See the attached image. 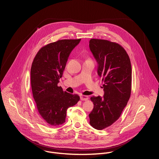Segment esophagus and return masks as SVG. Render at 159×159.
<instances>
[{"label": "esophagus", "mask_w": 159, "mask_h": 159, "mask_svg": "<svg viewBox=\"0 0 159 159\" xmlns=\"http://www.w3.org/2000/svg\"><path fill=\"white\" fill-rule=\"evenodd\" d=\"M89 94L85 91H83L82 94V96H81V99H88V96H89Z\"/></svg>", "instance_id": "34e87169"}]
</instances>
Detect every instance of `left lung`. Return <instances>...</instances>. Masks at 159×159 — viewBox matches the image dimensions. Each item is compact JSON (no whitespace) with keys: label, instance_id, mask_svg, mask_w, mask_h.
Wrapping results in <instances>:
<instances>
[{"label":"left lung","instance_id":"1","mask_svg":"<svg viewBox=\"0 0 159 159\" xmlns=\"http://www.w3.org/2000/svg\"><path fill=\"white\" fill-rule=\"evenodd\" d=\"M74 39H61L41 48L32 63L31 84L34 99L42 118L52 125L65 123L67 109L80 97L59 86L71 52L79 44Z\"/></svg>","mask_w":159,"mask_h":159}]
</instances>
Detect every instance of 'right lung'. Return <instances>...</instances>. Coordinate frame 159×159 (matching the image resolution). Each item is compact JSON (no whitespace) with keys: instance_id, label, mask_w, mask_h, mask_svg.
<instances>
[{"instance_id":"obj_1","label":"right lung","mask_w":159,"mask_h":159,"mask_svg":"<svg viewBox=\"0 0 159 159\" xmlns=\"http://www.w3.org/2000/svg\"><path fill=\"white\" fill-rule=\"evenodd\" d=\"M90 50L98 63V74L102 77L103 94L93 96L94 108L89 116L90 124L101 130L114 123L129 99L131 66L125 50L118 43L92 39Z\"/></svg>"}]
</instances>
